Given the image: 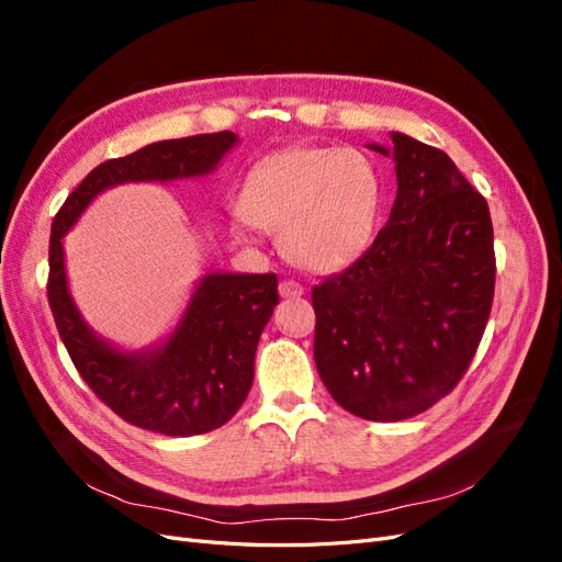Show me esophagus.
Here are the masks:
<instances>
[{
  "mask_svg": "<svg viewBox=\"0 0 562 562\" xmlns=\"http://www.w3.org/2000/svg\"><path fill=\"white\" fill-rule=\"evenodd\" d=\"M279 293H281V297H285V300H295V297H302V295H304V288H302V283L288 279V281H281Z\"/></svg>",
  "mask_w": 562,
  "mask_h": 562,
  "instance_id": "1",
  "label": "esophagus"
}]
</instances>
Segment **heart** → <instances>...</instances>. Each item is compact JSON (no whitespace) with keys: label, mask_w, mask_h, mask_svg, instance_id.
Listing matches in <instances>:
<instances>
[{"label":"heart","mask_w":562,"mask_h":562,"mask_svg":"<svg viewBox=\"0 0 562 562\" xmlns=\"http://www.w3.org/2000/svg\"><path fill=\"white\" fill-rule=\"evenodd\" d=\"M239 213L255 229L281 232V250L293 265L339 271L378 234L380 168L356 147H288L250 168Z\"/></svg>","instance_id":"b5f03b06"}]
</instances>
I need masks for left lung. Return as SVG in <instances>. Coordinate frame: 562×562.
<instances>
[{"label": "left lung", "mask_w": 562, "mask_h": 562, "mask_svg": "<svg viewBox=\"0 0 562 562\" xmlns=\"http://www.w3.org/2000/svg\"><path fill=\"white\" fill-rule=\"evenodd\" d=\"M391 151L398 192L389 223L312 291L318 375L345 411L372 422L415 417L464 378L497 271L487 201L446 151L405 133H391Z\"/></svg>", "instance_id": "1"}]
</instances>
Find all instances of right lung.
<instances>
[{
    "label": "right lung",
    "instance_id": "obj_1",
    "mask_svg": "<svg viewBox=\"0 0 562 562\" xmlns=\"http://www.w3.org/2000/svg\"><path fill=\"white\" fill-rule=\"evenodd\" d=\"M239 140L232 131L151 143L95 166L65 199L48 241V307L81 380L108 407L166 436H196L227 424L244 405L255 349L279 304L277 274H206L164 345L119 351L81 318L67 288L63 236L108 187L211 173Z\"/></svg>",
    "mask_w": 562,
    "mask_h": 562
}]
</instances>
